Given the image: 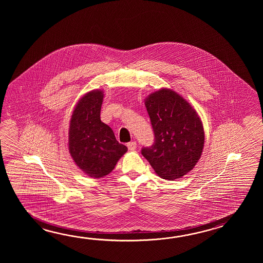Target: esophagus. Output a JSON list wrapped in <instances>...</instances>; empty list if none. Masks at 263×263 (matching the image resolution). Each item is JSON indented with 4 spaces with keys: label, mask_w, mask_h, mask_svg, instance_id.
Returning <instances> with one entry per match:
<instances>
[{
    "label": "esophagus",
    "mask_w": 263,
    "mask_h": 263,
    "mask_svg": "<svg viewBox=\"0 0 263 263\" xmlns=\"http://www.w3.org/2000/svg\"><path fill=\"white\" fill-rule=\"evenodd\" d=\"M127 146H128L129 151H135V149H136V142H129V143L127 144Z\"/></svg>",
    "instance_id": "esophagus-1"
}]
</instances>
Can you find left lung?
Here are the masks:
<instances>
[{
  "label": "left lung",
  "mask_w": 263,
  "mask_h": 263,
  "mask_svg": "<svg viewBox=\"0 0 263 263\" xmlns=\"http://www.w3.org/2000/svg\"><path fill=\"white\" fill-rule=\"evenodd\" d=\"M155 141L142 154L162 179H180L201 157L205 133L199 116L174 90L161 88L145 98Z\"/></svg>",
  "instance_id": "1"
}]
</instances>
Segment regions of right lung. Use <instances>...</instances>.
Returning a JSON list of instances; mask_svg holds the SVG:
<instances>
[{
    "mask_svg": "<svg viewBox=\"0 0 263 263\" xmlns=\"http://www.w3.org/2000/svg\"><path fill=\"white\" fill-rule=\"evenodd\" d=\"M103 91L87 92L73 110L68 129V151L84 174L94 179L111 173L127 152L118 143L112 129L101 120Z\"/></svg>",
    "mask_w": 263,
    "mask_h": 263,
    "instance_id": "1",
    "label": "right lung"
}]
</instances>
